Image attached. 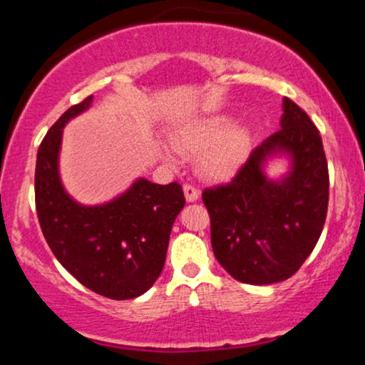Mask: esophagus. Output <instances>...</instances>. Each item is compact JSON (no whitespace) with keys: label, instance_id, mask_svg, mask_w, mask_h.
Returning a JSON list of instances; mask_svg holds the SVG:
<instances>
[{"label":"esophagus","instance_id":"esophagus-1","mask_svg":"<svg viewBox=\"0 0 365 365\" xmlns=\"http://www.w3.org/2000/svg\"><path fill=\"white\" fill-rule=\"evenodd\" d=\"M183 194H185L187 202H195L199 199V190L192 185H183Z\"/></svg>","mask_w":365,"mask_h":365}]
</instances>
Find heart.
<instances>
[{
    "label": "heart",
    "mask_w": 365,
    "mask_h": 365,
    "mask_svg": "<svg viewBox=\"0 0 365 365\" xmlns=\"http://www.w3.org/2000/svg\"><path fill=\"white\" fill-rule=\"evenodd\" d=\"M171 145L180 154L197 156V171L207 180H226L244 165L250 149V132L233 125L226 115H212L182 125L171 133ZM166 161H173L170 150H163Z\"/></svg>",
    "instance_id": "heart-1"
}]
</instances>
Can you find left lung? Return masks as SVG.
Here are the masks:
<instances>
[{
	"label": "left lung",
	"instance_id": "left-lung-1",
	"mask_svg": "<svg viewBox=\"0 0 365 365\" xmlns=\"http://www.w3.org/2000/svg\"><path fill=\"white\" fill-rule=\"evenodd\" d=\"M279 127L228 185L202 194L212 252L242 283L271 284L295 274L326 221L329 177L319 130L288 98ZM278 157L287 159L289 170L278 179L267 178V165Z\"/></svg>",
	"mask_w": 365,
	"mask_h": 365
}]
</instances>
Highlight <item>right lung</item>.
Listing matches in <instances>:
<instances>
[{
    "instance_id": "add662e5",
    "label": "right lung",
    "mask_w": 365,
    "mask_h": 365,
    "mask_svg": "<svg viewBox=\"0 0 365 365\" xmlns=\"http://www.w3.org/2000/svg\"><path fill=\"white\" fill-rule=\"evenodd\" d=\"M92 104V96L66 110L37 150L36 209L54 257L89 290L113 300L135 299L161 274L171 226L185 206L177 182L158 185L137 178L115 199L94 206L63 187V128Z\"/></svg>"
}]
</instances>
